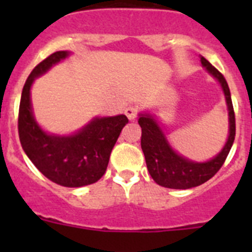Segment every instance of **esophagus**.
Segmentation results:
<instances>
[{"label":"esophagus","instance_id":"esophagus-1","mask_svg":"<svg viewBox=\"0 0 252 252\" xmlns=\"http://www.w3.org/2000/svg\"><path fill=\"white\" fill-rule=\"evenodd\" d=\"M137 113H139V111H137L136 107L133 106H128L125 108V115L127 116L128 120H135L137 117Z\"/></svg>","mask_w":252,"mask_h":252}]
</instances>
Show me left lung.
<instances>
[{"instance_id": "left-lung-1", "label": "left lung", "mask_w": 252, "mask_h": 252, "mask_svg": "<svg viewBox=\"0 0 252 252\" xmlns=\"http://www.w3.org/2000/svg\"><path fill=\"white\" fill-rule=\"evenodd\" d=\"M202 65L206 66L211 74L221 83L226 97L228 116H230V136L226 145L217 157L207 162H194L175 153L166 141L165 136L157 121L149 115H141L139 125L141 126V149L146 160V166L151 178L159 186L171 189H189L206 183L223 165L227 155L230 153L236 135V120L232 99L228 84L223 74L209 63L208 60L201 58Z\"/></svg>"}]
</instances>
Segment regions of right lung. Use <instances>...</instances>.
<instances>
[{
    "mask_svg": "<svg viewBox=\"0 0 252 252\" xmlns=\"http://www.w3.org/2000/svg\"><path fill=\"white\" fill-rule=\"evenodd\" d=\"M66 57V51H55L32 69L22 90L17 128L22 149L32 164L51 182L75 188L95 183L103 177L111 151L128 119L125 115L94 119L72 136L44 132L31 111V84Z\"/></svg>",
    "mask_w": 252,
    "mask_h": 252,
    "instance_id": "1",
    "label": "right lung"
}]
</instances>
